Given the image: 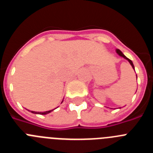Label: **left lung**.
Wrapping results in <instances>:
<instances>
[{
    "label": "left lung",
    "instance_id": "left-lung-1",
    "mask_svg": "<svg viewBox=\"0 0 153 153\" xmlns=\"http://www.w3.org/2000/svg\"><path fill=\"white\" fill-rule=\"evenodd\" d=\"M117 53H118L119 55H120V56H123V57H124V58H125V59H126V60H128V61L129 62V63H130V64H131V66H132V68L134 69V65H133V63H132V60H129V58H127L126 56L125 55H124L123 53L121 52V51H120V50H119V49H117ZM136 78H137V76H136Z\"/></svg>",
    "mask_w": 153,
    "mask_h": 153
}]
</instances>
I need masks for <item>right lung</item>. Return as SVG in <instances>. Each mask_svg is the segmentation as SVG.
Segmentation results:
<instances>
[{
	"mask_svg": "<svg viewBox=\"0 0 153 153\" xmlns=\"http://www.w3.org/2000/svg\"><path fill=\"white\" fill-rule=\"evenodd\" d=\"M53 110H50V111H46V112H40V113H39V112H34V111H31V113H37V114H42V115H45V114H47V113H51V111H53Z\"/></svg>",
	"mask_w": 153,
	"mask_h": 153,
	"instance_id": "add662e5",
	"label": "right lung"
}]
</instances>
